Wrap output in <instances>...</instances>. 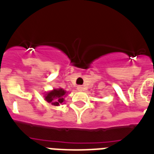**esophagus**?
Returning a JSON list of instances; mask_svg holds the SVG:
<instances>
[{
	"label": "esophagus",
	"mask_w": 154,
	"mask_h": 154,
	"mask_svg": "<svg viewBox=\"0 0 154 154\" xmlns=\"http://www.w3.org/2000/svg\"><path fill=\"white\" fill-rule=\"evenodd\" d=\"M77 90H80V91L83 90V87H82V85H78V86H77Z\"/></svg>",
	"instance_id": "1"
}]
</instances>
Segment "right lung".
<instances>
[{
	"instance_id": "add662e5",
	"label": "right lung",
	"mask_w": 154,
	"mask_h": 154,
	"mask_svg": "<svg viewBox=\"0 0 154 154\" xmlns=\"http://www.w3.org/2000/svg\"><path fill=\"white\" fill-rule=\"evenodd\" d=\"M65 91L63 89L53 90L51 92L46 94L45 99L47 102L51 103L54 106H59L64 101V97L65 94Z\"/></svg>"
}]
</instances>
